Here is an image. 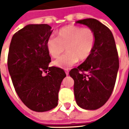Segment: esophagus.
I'll return each mask as SVG.
<instances>
[{
  "label": "esophagus",
  "instance_id": "obj_1",
  "mask_svg": "<svg viewBox=\"0 0 129 129\" xmlns=\"http://www.w3.org/2000/svg\"><path fill=\"white\" fill-rule=\"evenodd\" d=\"M65 72H66V75H68V74H69V72H68V70H65Z\"/></svg>",
  "mask_w": 129,
  "mask_h": 129
}]
</instances>
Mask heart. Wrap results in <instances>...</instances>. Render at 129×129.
Masks as SVG:
<instances>
[{
	"label": "heart",
	"instance_id": "1",
	"mask_svg": "<svg viewBox=\"0 0 129 129\" xmlns=\"http://www.w3.org/2000/svg\"><path fill=\"white\" fill-rule=\"evenodd\" d=\"M96 41L95 32L89 27L67 25L57 32V38L50 37L46 47L52 57L56 58L65 51L66 53L55 61L53 64L68 69L78 61L86 60L92 53Z\"/></svg>",
	"mask_w": 129,
	"mask_h": 129
}]
</instances>
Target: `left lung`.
<instances>
[{"label":"left lung","mask_w":129,"mask_h":129,"mask_svg":"<svg viewBox=\"0 0 129 129\" xmlns=\"http://www.w3.org/2000/svg\"><path fill=\"white\" fill-rule=\"evenodd\" d=\"M76 23L91 28L96 41L90 56L69 75L75 81L77 105L86 110H96L105 104L115 86L119 69L116 45L111 30L99 21L86 18Z\"/></svg>","instance_id":"obj_1"}]
</instances>
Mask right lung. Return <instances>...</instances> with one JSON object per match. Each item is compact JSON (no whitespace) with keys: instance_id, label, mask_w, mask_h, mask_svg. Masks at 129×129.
<instances>
[{"instance_id":"right-lung-1","label":"right lung","mask_w":129,"mask_h":129,"mask_svg":"<svg viewBox=\"0 0 129 129\" xmlns=\"http://www.w3.org/2000/svg\"><path fill=\"white\" fill-rule=\"evenodd\" d=\"M51 29L47 24L25 26L14 34L8 53L7 66L16 92L27 107L37 112L57 106L61 84L66 76L60 68L48 67L51 58L46 43Z\"/></svg>"}]
</instances>
